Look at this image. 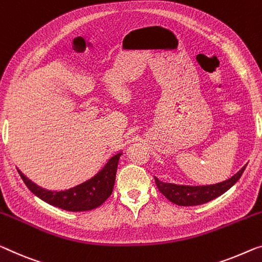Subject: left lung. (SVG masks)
Wrapping results in <instances>:
<instances>
[{"instance_id":"8db88e82","label":"left lung","mask_w":262,"mask_h":262,"mask_svg":"<svg viewBox=\"0 0 262 262\" xmlns=\"http://www.w3.org/2000/svg\"><path fill=\"white\" fill-rule=\"evenodd\" d=\"M247 164L244 167L232 176L227 180L213 185H201V186H191V185H178L172 183H163L155 177L156 185L158 190L162 192L171 203L179 205V206H195L203 205L208 201L218 198L225 192L228 191L234 185L246 168Z\"/></svg>"}]
</instances>
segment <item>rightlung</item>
I'll return each instance as SVG.
<instances>
[{"label":"right lung","instance_id":"obj_1","mask_svg":"<svg viewBox=\"0 0 262 262\" xmlns=\"http://www.w3.org/2000/svg\"><path fill=\"white\" fill-rule=\"evenodd\" d=\"M122 154L123 152L120 151L112 156L106 164L90 179L64 191L46 190L27 178L18 168L17 171L27 187L46 203L70 212L90 211L100 206L111 195Z\"/></svg>","mask_w":262,"mask_h":262}]
</instances>
